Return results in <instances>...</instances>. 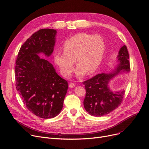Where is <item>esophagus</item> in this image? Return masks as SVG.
Segmentation results:
<instances>
[{
    "label": "esophagus",
    "instance_id": "esophagus-1",
    "mask_svg": "<svg viewBox=\"0 0 149 149\" xmlns=\"http://www.w3.org/2000/svg\"><path fill=\"white\" fill-rule=\"evenodd\" d=\"M75 86V84L74 83H70L69 85V87L70 88H72Z\"/></svg>",
    "mask_w": 149,
    "mask_h": 149
}]
</instances>
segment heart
I'll return each mask as SVG.
<instances>
[{"instance_id":"heart-1","label":"heart","mask_w":149,"mask_h":149,"mask_svg":"<svg viewBox=\"0 0 149 149\" xmlns=\"http://www.w3.org/2000/svg\"><path fill=\"white\" fill-rule=\"evenodd\" d=\"M63 50H56L54 61L62 75L68 77L72 73L75 60L77 74H92L104 58L106 45L102 36L80 33L70 38L64 44Z\"/></svg>"}]
</instances>
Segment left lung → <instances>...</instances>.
<instances>
[{
  "mask_svg": "<svg viewBox=\"0 0 149 149\" xmlns=\"http://www.w3.org/2000/svg\"><path fill=\"white\" fill-rule=\"evenodd\" d=\"M118 57L119 64L113 72L97 74L83 82L86 89L83 105L91 115L100 117L109 114L117 108L123 101L124 90L114 93L109 90L108 84L116 75L122 71L130 70L129 54L126 46L120 48Z\"/></svg>",
  "mask_w": 149,
  "mask_h": 149,
  "instance_id": "left-lung-1",
  "label": "left lung"
}]
</instances>
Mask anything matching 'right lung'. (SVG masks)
<instances>
[{
	"label": "right lung",
	"instance_id": "add662e5",
	"mask_svg": "<svg viewBox=\"0 0 149 149\" xmlns=\"http://www.w3.org/2000/svg\"><path fill=\"white\" fill-rule=\"evenodd\" d=\"M56 31L43 29L28 38L19 51L15 66L16 88L29 110L39 118H53L60 114L68 83L53 65L37 54L53 52Z\"/></svg>",
	"mask_w": 149,
	"mask_h": 149
}]
</instances>
